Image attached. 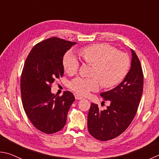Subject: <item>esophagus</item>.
<instances>
[{
  "mask_svg": "<svg viewBox=\"0 0 159 159\" xmlns=\"http://www.w3.org/2000/svg\"><path fill=\"white\" fill-rule=\"evenodd\" d=\"M75 98H76V99H77V100H80V99H83V97L80 96L79 95H75Z\"/></svg>",
  "mask_w": 159,
  "mask_h": 159,
  "instance_id": "1",
  "label": "esophagus"
}]
</instances>
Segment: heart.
<instances>
[{
  "mask_svg": "<svg viewBox=\"0 0 159 159\" xmlns=\"http://www.w3.org/2000/svg\"><path fill=\"white\" fill-rule=\"evenodd\" d=\"M79 54L86 64L93 66L92 78L76 77L70 82V88L80 95L98 90L99 84L104 88L114 87L124 79L130 69V61L127 54L109 44L88 45L80 48ZM62 64L65 71L70 75L76 74L79 68V61L71 52L65 54Z\"/></svg>",
  "mask_w": 159,
  "mask_h": 159,
  "instance_id": "b5f03b06",
  "label": "heart"
}]
</instances>
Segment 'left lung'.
<instances>
[{
    "mask_svg": "<svg viewBox=\"0 0 159 159\" xmlns=\"http://www.w3.org/2000/svg\"><path fill=\"white\" fill-rule=\"evenodd\" d=\"M131 68L124 80L114 89L100 95L110 106L100 111L91 104L88 116V129L94 138L108 141L119 136L130 125L138 111L143 91L144 75L138 55L132 50Z\"/></svg>",
    "mask_w": 159,
    "mask_h": 159,
    "instance_id": "8db88e82",
    "label": "left lung"
}]
</instances>
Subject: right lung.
<instances>
[{"label":"right lung","mask_w":159,"mask_h":159,"mask_svg":"<svg viewBox=\"0 0 159 159\" xmlns=\"http://www.w3.org/2000/svg\"><path fill=\"white\" fill-rule=\"evenodd\" d=\"M76 43L52 37L37 43L25 61L20 80L24 109L32 124L45 134L65 125L67 114L75 100L73 93H51L56 79L63 77L64 54Z\"/></svg>","instance_id":"add662e5"}]
</instances>
